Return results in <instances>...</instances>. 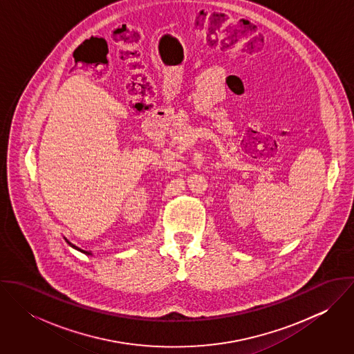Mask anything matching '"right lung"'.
<instances>
[{
  "instance_id": "add662e5",
  "label": "right lung",
  "mask_w": 354,
  "mask_h": 354,
  "mask_svg": "<svg viewBox=\"0 0 354 354\" xmlns=\"http://www.w3.org/2000/svg\"><path fill=\"white\" fill-rule=\"evenodd\" d=\"M68 243H69V241H68ZM69 244H71V243H69ZM86 253H88V254H91V253L87 252V251H86Z\"/></svg>"
}]
</instances>
